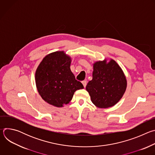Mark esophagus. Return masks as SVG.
Here are the masks:
<instances>
[{"label":"esophagus","instance_id":"34e87169","mask_svg":"<svg viewBox=\"0 0 155 155\" xmlns=\"http://www.w3.org/2000/svg\"><path fill=\"white\" fill-rule=\"evenodd\" d=\"M82 83H83V84L84 87H86V84H87V81H86V80H84V81H82Z\"/></svg>","mask_w":155,"mask_h":155}]
</instances>
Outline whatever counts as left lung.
<instances>
[{
  "instance_id": "8db88e82",
  "label": "left lung",
  "mask_w": 155,
  "mask_h": 155,
  "mask_svg": "<svg viewBox=\"0 0 155 155\" xmlns=\"http://www.w3.org/2000/svg\"><path fill=\"white\" fill-rule=\"evenodd\" d=\"M93 80L86 86L92 102L97 107L115 105L123 96L127 86L126 77L118 64L110 60L94 64Z\"/></svg>"
}]
</instances>
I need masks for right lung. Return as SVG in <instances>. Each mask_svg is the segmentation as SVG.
Here are the masks:
<instances>
[{
  "label": "right lung",
  "mask_w": 155,
  "mask_h": 155,
  "mask_svg": "<svg viewBox=\"0 0 155 155\" xmlns=\"http://www.w3.org/2000/svg\"><path fill=\"white\" fill-rule=\"evenodd\" d=\"M71 59L63 51L51 53L43 58L35 72L37 90L48 104L61 107L68 104L77 90L84 87L70 69Z\"/></svg>",
  "instance_id": "right-lung-1"
}]
</instances>
